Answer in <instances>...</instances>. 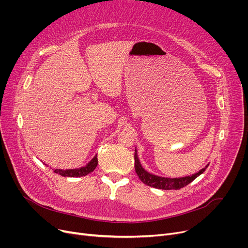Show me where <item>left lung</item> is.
<instances>
[{"label":"left lung","mask_w":248,"mask_h":248,"mask_svg":"<svg viewBox=\"0 0 248 248\" xmlns=\"http://www.w3.org/2000/svg\"><path fill=\"white\" fill-rule=\"evenodd\" d=\"M209 166L208 164L205 166V168L201 169V170L198 173L192 174L190 176H185V177H181V178H167V177H161L158 175H154L147 170H145L144 167L141 166L140 160H139V155H138V151L137 148L135 150V169H136V173L139 176L140 180L142 182V183L155 188V189H161V190H179L181 188H183L190 184L191 182H193L195 179H196L198 176L203 174V172L206 170L207 167Z\"/></svg>","instance_id":"1"}]
</instances>
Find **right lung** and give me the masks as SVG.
Wrapping results in <instances>:
<instances>
[{
  "label": "right lung",
  "instance_id": "right-lung-1",
  "mask_svg": "<svg viewBox=\"0 0 248 248\" xmlns=\"http://www.w3.org/2000/svg\"><path fill=\"white\" fill-rule=\"evenodd\" d=\"M97 164H98L97 155H95L94 157L91 159V161H89L84 167L78 168V169H68V170H61V169H55L54 173L59 174L63 177H73V178L83 177V176H86L87 174H89L91 172H93V170L96 168Z\"/></svg>",
  "mask_w": 248,
  "mask_h": 248
}]
</instances>
